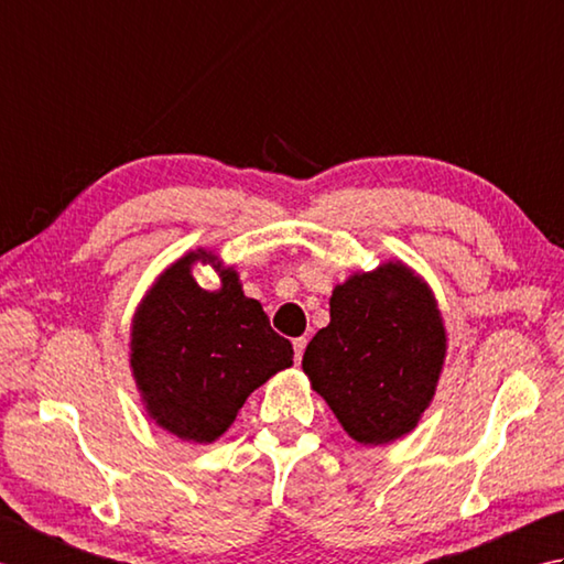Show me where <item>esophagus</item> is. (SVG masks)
Wrapping results in <instances>:
<instances>
[{"label": "esophagus", "mask_w": 564, "mask_h": 564, "mask_svg": "<svg viewBox=\"0 0 564 564\" xmlns=\"http://www.w3.org/2000/svg\"><path fill=\"white\" fill-rule=\"evenodd\" d=\"M306 350V338H294V360L302 362V355Z\"/></svg>", "instance_id": "esophagus-1"}]
</instances>
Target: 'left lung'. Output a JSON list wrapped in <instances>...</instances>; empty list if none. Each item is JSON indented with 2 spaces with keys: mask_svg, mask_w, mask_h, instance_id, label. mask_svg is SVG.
Listing matches in <instances>:
<instances>
[{
  "mask_svg": "<svg viewBox=\"0 0 564 564\" xmlns=\"http://www.w3.org/2000/svg\"><path fill=\"white\" fill-rule=\"evenodd\" d=\"M447 333L433 290L401 260L352 272L330 294V324L302 367L343 431L387 445L419 426L443 372Z\"/></svg>",
  "mask_w": 564,
  "mask_h": 564,
  "instance_id": "obj_1",
  "label": "left lung"
}]
</instances>
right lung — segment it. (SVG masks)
I'll return each mask as SVG.
<instances>
[{
  "instance_id": "obj_1",
  "label": "right lung",
  "mask_w": 564,
  "mask_h": 564,
  "mask_svg": "<svg viewBox=\"0 0 564 564\" xmlns=\"http://www.w3.org/2000/svg\"><path fill=\"white\" fill-rule=\"evenodd\" d=\"M212 264L223 284L204 291L191 268ZM131 372L160 429L187 443H214L272 375L294 362L258 299L243 294L231 265L189 250L158 274L131 321Z\"/></svg>"
}]
</instances>
